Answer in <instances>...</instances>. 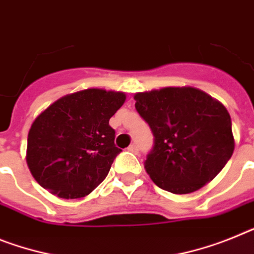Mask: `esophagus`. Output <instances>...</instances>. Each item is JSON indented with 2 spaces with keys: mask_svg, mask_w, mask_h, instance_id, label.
Segmentation results:
<instances>
[{
  "mask_svg": "<svg viewBox=\"0 0 254 254\" xmlns=\"http://www.w3.org/2000/svg\"><path fill=\"white\" fill-rule=\"evenodd\" d=\"M128 150L129 151H132V153H137V151H138V149H137V145H136V144H131V145H129V146H128Z\"/></svg>",
  "mask_w": 254,
  "mask_h": 254,
  "instance_id": "34e87169",
  "label": "esophagus"
}]
</instances>
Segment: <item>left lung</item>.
Instances as JSON below:
<instances>
[{
  "mask_svg": "<svg viewBox=\"0 0 254 254\" xmlns=\"http://www.w3.org/2000/svg\"><path fill=\"white\" fill-rule=\"evenodd\" d=\"M133 99L154 135L145 170L160 189L173 194L196 191L217 176L233 155L230 114L204 91L164 87L138 92Z\"/></svg>",
  "mask_w": 254,
  "mask_h": 254,
  "instance_id": "8db88e82",
  "label": "left lung"
}]
</instances>
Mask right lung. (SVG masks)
<instances>
[{"instance_id": "right-lung-1", "label": "right lung", "mask_w": 254, "mask_h": 254, "mask_svg": "<svg viewBox=\"0 0 254 254\" xmlns=\"http://www.w3.org/2000/svg\"><path fill=\"white\" fill-rule=\"evenodd\" d=\"M125 101V92L87 88L43 110L28 133L27 164L37 183L63 199L90 194L122 151L109 119Z\"/></svg>"}]
</instances>
